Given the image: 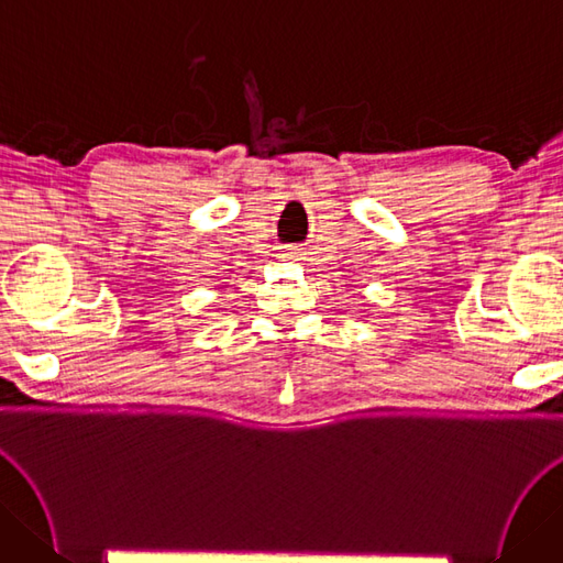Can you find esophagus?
<instances>
[{
	"label": "esophagus",
	"mask_w": 563,
	"mask_h": 563,
	"mask_svg": "<svg viewBox=\"0 0 563 563\" xmlns=\"http://www.w3.org/2000/svg\"><path fill=\"white\" fill-rule=\"evenodd\" d=\"M301 250L299 245H285L280 250V260H287V262H299L301 260Z\"/></svg>",
	"instance_id": "1"
}]
</instances>
